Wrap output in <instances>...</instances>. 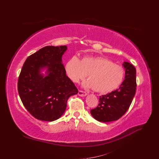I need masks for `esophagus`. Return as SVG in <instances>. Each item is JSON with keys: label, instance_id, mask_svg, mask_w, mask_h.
Masks as SVG:
<instances>
[{"label": "esophagus", "instance_id": "34e87169", "mask_svg": "<svg viewBox=\"0 0 159 159\" xmlns=\"http://www.w3.org/2000/svg\"><path fill=\"white\" fill-rule=\"evenodd\" d=\"M78 95L80 96H81V97H84V96H85L86 95H87V93H86L85 91H84L82 90H79L78 91Z\"/></svg>", "mask_w": 159, "mask_h": 159}]
</instances>
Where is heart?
I'll list each match as a JSON object with an SVG mask.
<instances>
[{
    "mask_svg": "<svg viewBox=\"0 0 159 159\" xmlns=\"http://www.w3.org/2000/svg\"><path fill=\"white\" fill-rule=\"evenodd\" d=\"M65 72L74 83L83 80L88 74L86 88H93L96 92L107 93L117 89L121 85L125 75L122 66L115 64L103 56H84L80 60L73 56L66 61Z\"/></svg>",
    "mask_w": 159,
    "mask_h": 159,
    "instance_id": "b5f03b06",
    "label": "heart"
}]
</instances>
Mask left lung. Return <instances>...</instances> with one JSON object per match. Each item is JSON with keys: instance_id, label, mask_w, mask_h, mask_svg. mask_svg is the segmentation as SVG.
<instances>
[{"instance_id": "obj_1", "label": "left lung", "mask_w": 159, "mask_h": 159, "mask_svg": "<svg viewBox=\"0 0 159 159\" xmlns=\"http://www.w3.org/2000/svg\"><path fill=\"white\" fill-rule=\"evenodd\" d=\"M124 81L119 89L99 97L97 107L91 114L98 121L110 122L121 118L127 112L136 92V69L133 65L125 61Z\"/></svg>"}]
</instances>
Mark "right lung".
Returning a JSON list of instances; mask_svg holds the SVG:
<instances>
[{
	"label": "right lung",
	"mask_w": 159,
	"mask_h": 159,
	"mask_svg": "<svg viewBox=\"0 0 159 159\" xmlns=\"http://www.w3.org/2000/svg\"><path fill=\"white\" fill-rule=\"evenodd\" d=\"M66 46H47L27 57L18 80V91L27 111L34 117L45 121L59 119L67 101L78 90L66 75L61 57ZM47 66L48 75L39 74Z\"/></svg>",
	"instance_id": "add662e5"
}]
</instances>
